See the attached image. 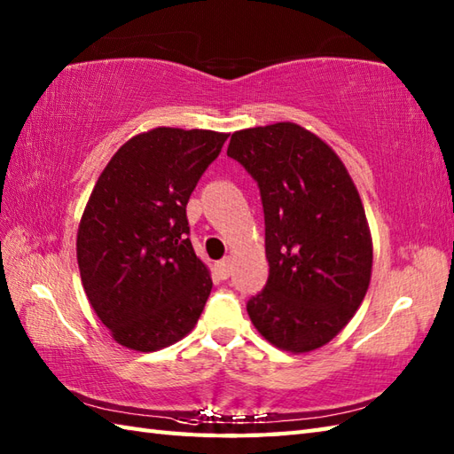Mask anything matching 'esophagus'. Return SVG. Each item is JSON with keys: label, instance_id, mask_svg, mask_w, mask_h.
<instances>
[{"label": "esophagus", "instance_id": "34e87169", "mask_svg": "<svg viewBox=\"0 0 454 454\" xmlns=\"http://www.w3.org/2000/svg\"><path fill=\"white\" fill-rule=\"evenodd\" d=\"M230 257H226V259H222V262H218L216 263V273H218V277L220 278H228L230 277Z\"/></svg>", "mask_w": 454, "mask_h": 454}]
</instances>
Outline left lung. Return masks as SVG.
<instances>
[{
    "instance_id": "obj_1",
    "label": "left lung",
    "mask_w": 454,
    "mask_h": 454,
    "mask_svg": "<svg viewBox=\"0 0 454 454\" xmlns=\"http://www.w3.org/2000/svg\"><path fill=\"white\" fill-rule=\"evenodd\" d=\"M228 156L255 179L265 215L269 278L247 314L278 349H317L351 320L371 283L359 192L337 153L294 122L234 132Z\"/></svg>"
}]
</instances>
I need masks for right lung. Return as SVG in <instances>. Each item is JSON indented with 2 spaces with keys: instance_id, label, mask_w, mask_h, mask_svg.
I'll list each match as a JSON object with an SVG mask.
<instances>
[{
  "instance_id": "1",
  "label": "right lung",
  "mask_w": 454,
  "mask_h": 454,
  "mask_svg": "<svg viewBox=\"0 0 454 454\" xmlns=\"http://www.w3.org/2000/svg\"><path fill=\"white\" fill-rule=\"evenodd\" d=\"M228 134L153 129L103 169L78 230L83 291L114 341L156 351L195 327L212 281L189 239L187 202Z\"/></svg>"
}]
</instances>
